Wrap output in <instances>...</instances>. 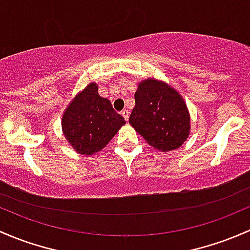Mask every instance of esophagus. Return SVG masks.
<instances>
[{"label": "esophagus", "instance_id": "34e87169", "mask_svg": "<svg viewBox=\"0 0 250 250\" xmlns=\"http://www.w3.org/2000/svg\"><path fill=\"white\" fill-rule=\"evenodd\" d=\"M122 116L125 117V121L129 120V110H127V109L123 110V111H122Z\"/></svg>", "mask_w": 250, "mask_h": 250}]
</instances>
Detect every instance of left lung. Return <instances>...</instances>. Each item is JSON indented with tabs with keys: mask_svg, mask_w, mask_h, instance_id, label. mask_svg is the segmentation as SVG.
Here are the masks:
<instances>
[{
	"mask_svg": "<svg viewBox=\"0 0 250 250\" xmlns=\"http://www.w3.org/2000/svg\"><path fill=\"white\" fill-rule=\"evenodd\" d=\"M129 123L149 146L162 152L181 147L190 134V114L183 97L154 78L139 83Z\"/></svg>",
	"mask_w": 250,
	"mask_h": 250,
	"instance_id": "left-lung-1",
	"label": "left lung"
}]
</instances>
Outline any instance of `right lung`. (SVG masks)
Listing matches in <instances>:
<instances>
[{
    "mask_svg": "<svg viewBox=\"0 0 250 250\" xmlns=\"http://www.w3.org/2000/svg\"><path fill=\"white\" fill-rule=\"evenodd\" d=\"M61 123L63 135L73 149L92 156L109 144L125 121L109 99L99 96L98 85L91 83L68 104Z\"/></svg>",
    "mask_w": 250,
    "mask_h": 250,
    "instance_id": "add662e5",
    "label": "right lung"
}]
</instances>
